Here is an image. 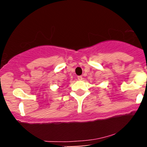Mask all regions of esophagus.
Wrapping results in <instances>:
<instances>
[{"label": "esophagus", "mask_w": 147, "mask_h": 147, "mask_svg": "<svg viewBox=\"0 0 147 147\" xmlns=\"http://www.w3.org/2000/svg\"><path fill=\"white\" fill-rule=\"evenodd\" d=\"M77 78H78L79 81H81V80H82V79H83V77H82V76H78V77H77Z\"/></svg>", "instance_id": "obj_1"}]
</instances>
